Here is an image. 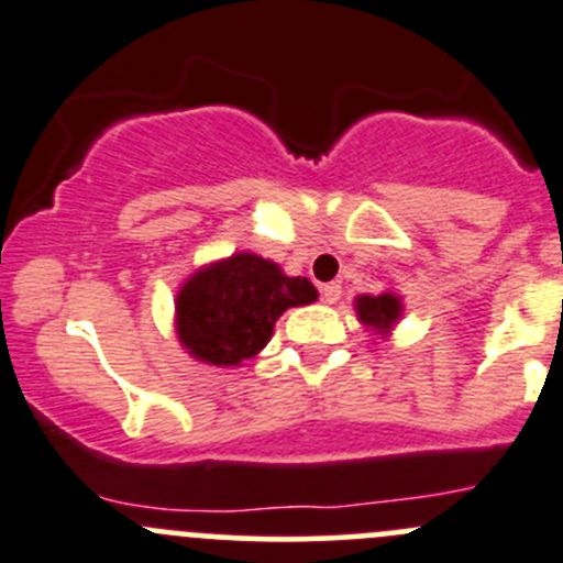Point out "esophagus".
<instances>
[{"instance_id":"esophagus-1","label":"esophagus","mask_w":563,"mask_h":563,"mask_svg":"<svg viewBox=\"0 0 563 563\" xmlns=\"http://www.w3.org/2000/svg\"><path fill=\"white\" fill-rule=\"evenodd\" d=\"M321 299H324L327 305H335L338 299H341V286H338V283H324V286H321Z\"/></svg>"}]
</instances>
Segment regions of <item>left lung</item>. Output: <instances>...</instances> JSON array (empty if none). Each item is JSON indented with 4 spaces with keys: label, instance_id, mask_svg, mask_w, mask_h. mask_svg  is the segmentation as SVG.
Returning a JSON list of instances; mask_svg holds the SVG:
<instances>
[{
    "label": "left lung",
    "instance_id": "obj_1",
    "mask_svg": "<svg viewBox=\"0 0 563 563\" xmlns=\"http://www.w3.org/2000/svg\"><path fill=\"white\" fill-rule=\"evenodd\" d=\"M354 310H357V319L363 321L365 327L376 332V335H387L390 327L401 319V297L396 294H379V297H363L354 299Z\"/></svg>",
    "mask_w": 563,
    "mask_h": 563
}]
</instances>
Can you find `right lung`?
Instances as JSON below:
<instances>
[{"instance_id": "obj_1", "label": "right lung", "mask_w": 563, "mask_h": 563, "mask_svg": "<svg viewBox=\"0 0 563 563\" xmlns=\"http://www.w3.org/2000/svg\"><path fill=\"white\" fill-rule=\"evenodd\" d=\"M308 277H288L255 253H233L195 272L176 299V332L195 360L239 365L269 343L288 308L316 302Z\"/></svg>"}]
</instances>
